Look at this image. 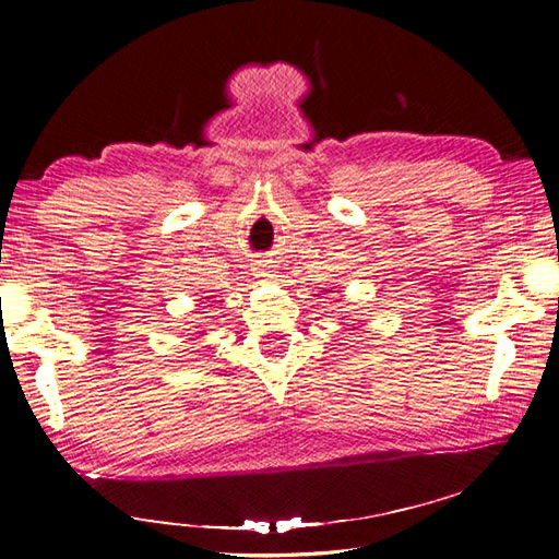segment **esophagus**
<instances>
[{
  "label": "esophagus",
  "instance_id": "esophagus-1",
  "mask_svg": "<svg viewBox=\"0 0 559 559\" xmlns=\"http://www.w3.org/2000/svg\"><path fill=\"white\" fill-rule=\"evenodd\" d=\"M259 277L263 280V282H273L275 280V270L273 267H259Z\"/></svg>",
  "mask_w": 559,
  "mask_h": 559
}]
</instances>
